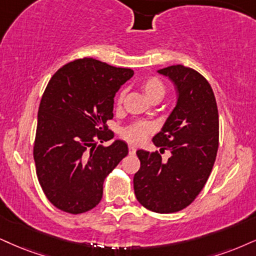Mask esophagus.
Listing matches in <instances>:
<instances>
[{"mask_svg":"<svg viewBox=\"0 0 256 256\" xmlns=\"http://www.w3.org/2000/svg\"><path fill=\"white\" fill-rule=\"evenodd\" d=\"M136 153V148H135L134 146H129V154H132V156H133V154H135Z\"/></svg>","mask_w":256,"mask_h":256,"instance_id":"34e87169","label":"esophagus"}]
</instances>
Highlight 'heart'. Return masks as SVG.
<instances>
[{
    "label": "heart",
    "mask_w": 256,
    "mask_h": 256,
    "mask_svg": "<svg viewBox=\"0 0 256 256\" xmlns=\"http://www.w3.org/2000/svg\"><path fill=\"white\" fill-rule=\"evenodd\" d=\"M142 90L150 100L156 98L162 100L165 94V85L158 77H150L142 83ZM122 100L123 94H120L118 104L122 103ZM150 130H152V127L148 123L135 122L123 130V136L132 144H141Z\"/></svg>",
    "instance_id": "1"
}]
</instances>
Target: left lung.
<instances>
[{
    "instance_id": "1",
    "label": "left lung",
    "mask_w": 256,
    "mask_h": 256,
    "mask_svg": "<svg viewBox=\"0 0 256 256\" xmlns=\"http://www.w3.org/2000/svg\"><path fill=\"white\" fill-rule=\"evenodd\" d=\"M158 74L168 78L178 94L174 109L153 138L171 156L162 162L158 152L138 150L134 192L146 209L171 214L190 205L209 178L218 150V110L209 82L194 68L173 65Z\"/></svg>"
}]
</instances>
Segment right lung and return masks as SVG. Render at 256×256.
<instances>
[{
  "label": "right lung",
  "instance_id": "1",
  "mask_svg": "<svg viewBox=\"0 0 256 256\" xmlns=\"http://www.w3.org/2000/svg\"><path fill=\"white\" fill-rule=\"evenodd\" d=\"M132 68L92 58L62 66L47 84L38 112L34 162L47 200L65 212L83 214L102 200L106 176L128 154L106 121L114 118V97L133 77Z\"/></svg>",
  "mask_w": 256,
  "mask_h": 256
}]
</instances>
